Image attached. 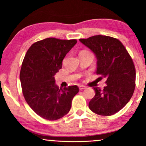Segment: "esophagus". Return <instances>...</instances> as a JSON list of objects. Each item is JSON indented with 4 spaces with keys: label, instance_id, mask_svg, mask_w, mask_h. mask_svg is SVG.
<instances>
[{
    "label": "esophagus",
    "instance_id": "1",
    "mask_svg": "<svg viewBox=\"0 0 146 146\" xmlns=\"http://www.w3.org/2000/svg\"><path fill=\"white\" fill-rule=\"evenodd\" d=\"M79 88H80V90H83L86 88V86H84V85H79Z\"/></svg>",
    "mask_w": 146,
    "mask_h": 146
}]
</instances>
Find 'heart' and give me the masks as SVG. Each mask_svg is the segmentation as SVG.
Masks as SVG:
<instances>
[{
    "mask_svg": "<svg viewBox=\"0 0 146 146\" xmlns=\"http://www.w3.org/2000/svg\"><path fill=\"white\" fill-rule=\"evenodd\" d=\"M81 52H88V51H81Z\"/></svg>",
    "mask_w": 146,
    "mask_h": 146,
    "instance_id": "obj_1",
    "label": "heart"
}]
</instances>
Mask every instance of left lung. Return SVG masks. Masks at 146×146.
Here are the masks:
<instances>
[{"label": "left lung", "instance_id": "obj_1", "mask_svg": "<svg viewBox=\"0 0 146 146\" xmlns=\"http://www.w3.org/2000/svg\"><path fill=\"white\" fill-rule=\"evenodd\" d=\"M80 41L97 58L95 73L106 79L104 89L93 87L95 95L88 104L93 113L110 116L122 109L130 101L135 88V65L122 43L116 38L94 36Z\"/></svg>", "mask_w": 146, "mask_h": 146}]
</instances>
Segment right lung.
Returning a JSON list of instances; mask_svg holds the SVG:
<instances>
[{
    "label": "right lung",
    "mask_w": 146,
    "mask_h": 146,
    "mask_svg": "<svg viewBox=\"0 0 146 146\" xmlns=\"http://www.w3.org/2000/svg\"><path fill=\"white\" fill-rule=\"evenodd\" d=\"M76 43V40L46 38L31 45L23 60L20 73L23 96L30 108L45 119L53 121L66 115L79 92L76 85L60 88L54 78Z\"/></svg>",
    "instance_id": "obj_1"
}]
</instances>
